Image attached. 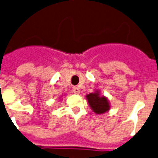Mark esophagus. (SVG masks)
<instances>
[{"instance_id":"esophagus-1","label":"esophagus","mask_w":158,"mask_h":158,"mask_svg":"<svg viewBox=\"0 0 158 158\" xmlns=\"http://www.w3.org/2000/svg\"><path fill=\"white\" fill-rule=\"evenodd\" d=\"M73 91L74 94H79V92H80L79 87H74V88L73 89Z\"/></svg>"}]
</instances>
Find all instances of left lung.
<instances>
[{
    "label": "left lung",
    "instance_id": "left-lung-1",
    "mask_svg": "<svg viewBox=\"0 0 158 158\" xmlns=\"http://www.w3.org/2000/svg\"><path fill=\"white\" fill-rule=\"evenodd\" d=\"M86 99L90 106L91 110L97 114L102 115L110 110V105L107 97L104 95H100V90H95L93 93H90L86 95Z\"/></svg>",
    "mask_w": 158,
    "mask_h": 158
}]
</instances>
